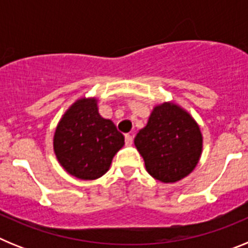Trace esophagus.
Instances as JSON below:
<instances>
[{"mask_svg":"<svg viewBox=\"0 0 248 248\" xmlns=\"http://www.w3.org/2000/svg\"><path fill=\"white\" fill-rule=\"evenodd\" d=\"M125 144L126 145H131L133 144V135L125 134Z\"/></svg>","mask_w":248,"mask_h":248,"instance_id":"obj_1","label":"esophagus"}]
</instances>
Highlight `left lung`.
<instances>
[{
  "mask_svg": "<svg viewBox=\"0 0 248 248\" xmlns=\"http://www.w3.org/2000/svg\"><path fill=\"white\" fill-rule=\"evenodd\" d=\"M134 143L149 174L163 183H175L189 175L202 150L196 122L171 103L157 105Z\"/></svg>",
  "mask_w": 248,
  "mask_h": 248,
  "instance_id": "obj_1",
  "label": "left lung"
}]
</instances>
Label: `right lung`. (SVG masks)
<instances>
[{"instance_id": "1", "label": "right lung", "mask_w": 248, "mask_h": 248, "mask_svg": "<svg viewBox=\"0 0 248 248\" xmlns=\"http://www.w3.org/2000/svg\"><path fill=\"white\" fill-rule=\"evenodd\" d=\"M53 145L57 159L69 174L94 180L108 171L124 137L111 120L100 117L95 99L83 98L63 115Z\"/></svg>"}]
</instances>
